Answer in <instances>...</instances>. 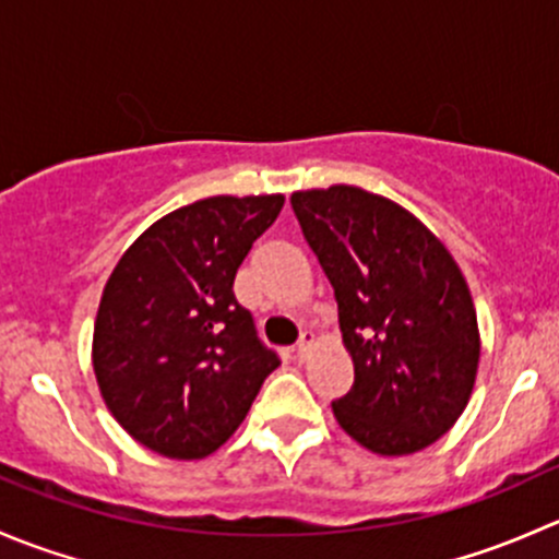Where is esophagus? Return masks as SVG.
<instances>
[{"instance_id": "1", "label": "esophagus", "mask_w": 559, "mask_h": 559, "mask_svg": "<svg viewBox=\"0 0 559 559\" xmlns=\"http://www.w3.org/2000/svg\"><path fill=\"white\" fill-rule=\"evenodd\" d=\"M311 346H313V335H311V332H302L300 341H297V346H295V359H297V362H306V357H308V352H311Z\"/></svg>"}]
</instances>
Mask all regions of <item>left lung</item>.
<instances>
[{
  "label": "left lung",
  "instance_id": "1",
  "mask_svg": "<svg viewBox=\"0 0 559 559\" xmlns=\"http://www.w3.org/2000/svg\"><path fill=\"white\" fill-rule=\"evenodd\" d=\"M292 211L337 300L354 386L337 425L381 456L447 436L476 384V308L449 248L411 211L359 186L292 194Z\"/></svg>",
  "mask_w": 559,
  "mask_h": 559
}]
</instances>
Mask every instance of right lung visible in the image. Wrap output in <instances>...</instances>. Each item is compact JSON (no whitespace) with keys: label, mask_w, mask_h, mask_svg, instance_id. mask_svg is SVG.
Masks as SVG:
<instances>
[{"label":"right lung","mask_w":559,"mask_h":559,"mask_svg":"<svg viewBox=\"0 0 559 559\" xmlns=\"http://www.w3.org/2000/svg\"><path fill=\"white\" fill-rule=\"evenodd\" d=\"M281 207L284 194L197 200L151 224L112 267L94 321V376L107 411L151 452L213 454L278 368L233 284Z\"/></svg>","instance_id":"1"}]
</instances>
